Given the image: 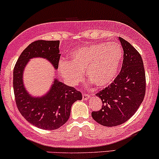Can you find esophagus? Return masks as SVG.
Listing matches in <instances>:
<instances>
[{"label": "esophagus", "instance_id": "34e87169", "mask_svg": "<svg viewBox=\"0 0 159 159\" xmlns=\"http://www.w3.org/2000/svg\"><path fill=\"white\" fill-rule=\"evenodd\" d=\"M90 94H86V93H83V98L84 100H87L89 98V97H90Z\"/></svg>", "mask_w": 159, "mask_h": 159}]
</instances>
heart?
I'll list each match as a JSON object with an SVG mask.
<instances>
[{
	"label": "heart",
	"mask_w": 159,
	"mask_h": 159,
	"mask_svg": "<svg viewBox=\"0 0 159 159\" xmlns=\"http://www.w3.org/2000/svg\"><path fill=\"white\" fill-rule=\"evenodd\" d=\"M122 58V48L119 43L93 44L73 52L70 61H60L58 70L68 84H77L85 70L88 79L95 86L103 88L115 80Z\"/></svg>",
	"instance_id": "obj_1"
}]
</instances>
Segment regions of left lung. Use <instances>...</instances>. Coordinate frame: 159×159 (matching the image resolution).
Returning <instances> with one entry per match:
<instances>
[{"instance_id":"obj_1","label":"left lung","mask_w":159,"mask_h":159,"mask_svg":"<svg viewBox=\"0 0 159 159\" xmlns=\"http://www.w3.org/2000/svg\"><path fill=\"white\" fill-rule=\"evenodd\" d=\"M124 55L120 73L113 83L96 94L102 107L92 116L101 125L123 124L136 113L146 94V75L141 56L127 40L119 37Z\"/></svg>"}]
</instances>
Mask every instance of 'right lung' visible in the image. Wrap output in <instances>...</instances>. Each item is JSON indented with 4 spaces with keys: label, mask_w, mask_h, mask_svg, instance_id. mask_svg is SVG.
I'll list each match as a JSON object with an SVG mask.
<instances>
[{
    "label": "right lung",
    "mask_w": 159,
    "mask_h": 159,
    "mask_svg": "<svg viewBox=\"0 0 159 159\" xmlns=\"http://www.w3.org/2000/svg\"><path fill=\"white\" fill-rule=\"evenodd\" d=\"M59 40H37L22 52L13 70V90L16 103L22 116L33 125L44 130H56L68 120L71 106L82 99L74 87L55 80L50 90L43 97H32L23 83V71L31 58L47 59L55 69L59 62Z\"/></svg>",
    "instance_id": "1"
}]
</instances>
